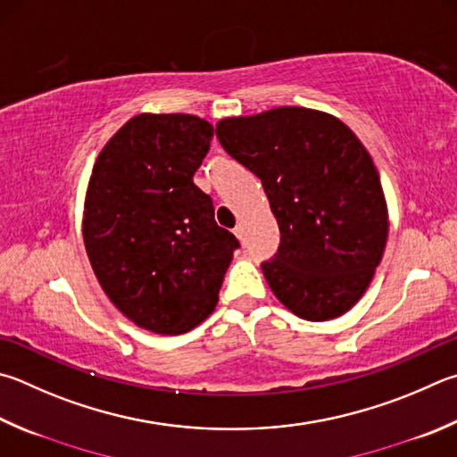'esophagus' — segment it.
<instances>
[{"label": "esophagus", "mask_w": 457, "mask_h": 457, "mask_svg": "<svg viewBox=\"0 0 457 457\" xmlns=\"http://www.w3.org/2000/svg\"><path fill=\"white\" fill-rule=\"evenodd\" d=\"M234 234H236V237L239 239V242L244 244V239H245V231H244V226H242V223H237V226L234 228Z\"/></svg>", "instance_id": "1"}]
</instances>
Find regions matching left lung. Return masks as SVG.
I'll return each instance as SVG.
<instances>
[{
	"label": "left lung",
	"mask_w": 457,
	"mask_h": 457,
	"mask_svg": "<svg viewBox=\"0 0 457 457\" xmlns=\"http://www.w3.org/2000/svg\"><path fill=\"white\" fill-rule=\"evenodd\" d=\"M223 149L262 179L281 242L262 270L289 312L344 315L366 294L387 242V205L371 155L334 115L273 107L215 126Z\"/></svg>",
	"instance_id": "obj_1"
}]
</instances>
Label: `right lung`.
<instances>
[{
  "label": "right lung",
  "instance_id": "obj_1",
  "mask_svg": "<svg viewBox=\"0 0 457 457\" xmlns=\"http://www.w3.org/2000/svg\"><path fill=\"white\" fill-rule=\"evenodd\" d=\"M212 123L187 113H139L99 152L84 205V244L99 286L154 334L194 329L218 305L239 242L213 220L194 184Z\"/></svg>",
  "mask_w": 457,
  "mask_h": 457
}]
</instances>
